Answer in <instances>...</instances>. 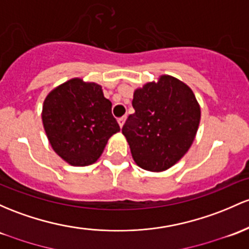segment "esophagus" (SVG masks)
Segmentation results:
<instances>
[{"label": "esophagus", "mask_w": 249, "mask_h": 249, "mask_svg": "<svg viewBox=\"0 0 249 249\" xmlns=\"http://www.w3.org/2000/svg\"><path fill=\"white\" fill-rule=\"evenodd\" d=\"M125 120H126V117H122V118L118 119V124H119L120 127H123V125H124Z\"/></svg>", "instance_id": "esophagus-1"}]
</instances>
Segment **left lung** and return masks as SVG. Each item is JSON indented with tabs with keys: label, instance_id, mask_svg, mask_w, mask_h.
Wrapping results in <instances>:
<instances>
[{
	"label": "left lung",
	"instance_id": "left-lung-1",
	"mask_svg": "<svg viewBox=\"0 0 249 249\" xmlns=\"http://www.w3.org/2000/svg\"><path fill=\"white\" fill-rule=\"evenodd\" d=\"M132 106L122 132L136 164L152 173L168 170L188 152L196 137L201 107L193 89L163 74L133 92Z\"/></svg>",
	"mask_w": 249,
	"mask_h": 249
}]
</instances>
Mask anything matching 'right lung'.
<instances>
[{
  "mask_svg": "<svg viewBox=\"0 0 249 249\" xmlns=\"http://www.w3.org/2000/svg\"><path fill=\"white\" fill-rule=\"evenodd\" d=\"M112 103L95 83L73 78L52 89L42 105V124L56 155L73 166L93 164L120 131Z\"/></svg>",
  "mask_w": 249,
  "mask_h": 249,
  "instance_id": "right-lung-1",
  "label": "right lung"
}]
</instances>
